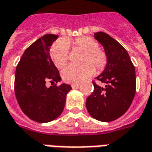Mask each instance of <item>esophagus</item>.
<instances>
[{
  "label": "esophagus",
  "mask_w": 152,
  "mask_h": 152,
  "mask_svg": "<svg viewBox=\"0 0 152 152\" xmlns=\"http://www.w3.org/2000/svg\"><path fill=\"white\" fill-rule=\"evenodd\" d=\"M80 84L77 83V84H72L71 85V87H72V88H78V86H79Z\"/></svg>",
  "instance_id": "obj_1"
}]
</instances>
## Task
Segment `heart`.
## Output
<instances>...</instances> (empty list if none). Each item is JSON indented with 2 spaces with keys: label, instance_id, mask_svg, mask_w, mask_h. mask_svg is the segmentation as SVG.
Masks as SVG:
<instances>
[{
  "label": "heart",
  "instance_id": "heart-1",
  "mask_svg": "<svg viewBox=\"0 0 152 152\" xmlns=\"http://www.w3.org/2000/svg\"><path fill=\"white\" fill-rule=\"evenodd\" d=\"M69 46L74 49L83 52L80 66H69L63 70L62 77L67 83H79L94 75L95 68L98 73L102 72L108 64V56L99 43L90 37L82 36L70 42L69 40L59 41L51 48L50 56L57 68L64 67L68 61Z\"/></svg>",
  "mask_w": 152,
  "mask_h": 152
}]
</instances>
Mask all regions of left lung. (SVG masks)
Listing matches in <instances>:
<instances>
[{
  "mask_svg": "<svg viewBox=\"0 0 152 152\" xmlns=\"http://www.w3.org/2000/svg\"><path fill=\"white\" fill-rule=\"evenodd\" d=\"M94 37L104 46L108 64L97 81L94 90L86 102L89 115L101 122H111L121 117L130 107L136 93L135 67L123 46L104 32L95 33Z\"/></svg>",
  "mask_w": 152,
  "mask_h": 152,
  "instance_id": "1",
  "label": "left lung"
}]
</instances>
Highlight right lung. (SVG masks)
<instances>
[{
	"label": "right lung",
	"mask_w": 152,
	"mask_h": 152,
	"mask_svg": "<svg viewBox=\"0 0 152 152\" xmlns=\"http://www.w3.org/2000/svg\"><path fill=\"white\" fill-rule=\"evenodd\" d=\"M45 34L30 45L22 56L15 75V94L23 112L34 122L45 123L61 115L71 86H57L59 70L49 55L51 45L58 38ZM53 83L48 88L45 84Z\"/></svg>",
	"instance_id": "obj_1"
}]
</instances>
